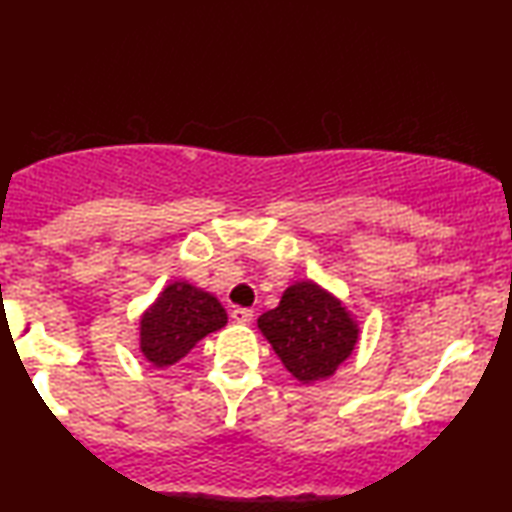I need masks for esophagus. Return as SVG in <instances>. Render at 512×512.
<instances>
[{"mask_svg": "<svg viewBox=\"0 0 512 512\" xmlns=\"http://www.w3.org/2000/svg\"><path fill=\"white\" fill-rule=\"evenodd\" d=\"M230 317H233L235 324H251V319H254V310H249V307H233Z\"/></svg>", "mask_w": 512, "mask_h": 512, "instance_id": "esophagus-1", "label": "esophagus"}]
</instances>
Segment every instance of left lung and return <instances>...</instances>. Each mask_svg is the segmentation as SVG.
Here are the masks:
<instances>
[{
  "mask_svg": "<svg viewBox=\"0 0 512 512\" xmlns=\"http://www.w3.org/2000/svg\"><path fill=\"white\" fill-rule=\"evenodd\" d=\"M258 328L300 384L335 375L361 335L352 310L312 279L286 286L275 310L258 317Z\"/></svg>",
  "mask_w": 512,
  "mask_h": 512,
  "instance_id": "8db88e82",
  "label": "left lung"
}]
</instances>
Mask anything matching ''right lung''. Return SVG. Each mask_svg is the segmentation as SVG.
I'll return each mask as SVG.
<instances>
[{
  "instance_id": "add662e5",
  "label": "right lung",
  "mask_w": 512,
  "mask_h": 512,
  "mask_svg": "<svg viewBox=\"0 0 512 512\" xmlns=\"http://www.w3.org/2000/svg\"><path fill=\"white\" fill-rule=\"evenodd\" d=\"M226 324L228 314L214 293L174 279L139 317V352L151 366L170 368Z\"/></svg>"
}]
</instances>
